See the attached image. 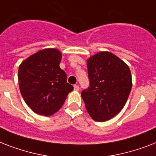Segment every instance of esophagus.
I'll list each match as a JSON object with an SVG mask.
<instances>
[{
	"instance_id": "esophagus-1",
	"label": "esophagus",
	"mask_w": 156,
	"mask_h": 156,
	"mask_svg": "<svg viewBox=\"0 0 156 156\" xmlns=\"http://www.w3.org/2000/svg\"><path fill=\"white\" fill-rule=\"evenodd\" d=\"M73 89H74V90H79V87L78 85H74L73 86Z\"/></svg>"
}]
</instances>
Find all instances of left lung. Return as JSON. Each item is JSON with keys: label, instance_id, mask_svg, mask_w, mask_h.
Here are the masks:
<instances>
[{"label": "left lung", "instance_id": "obj_1", "mask_svg": "<svg viewBox=\"0 0 156 156\" xmlns=\"http://www.w3.org/2000/svg\"><path fill=\"white\" fill-rule=\"evenodd\" d=\"M90 86L82 91L86 108L95 121L104 122L124 108L132 88L129 66L116 55L100 52L87 60Z\"/></svg>", "mask_w": 156, "mask_h": 156}]
</instances>
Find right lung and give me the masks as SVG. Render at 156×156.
<instances>
[{
	"mask_svg": "<svg viewBox=\"0 0 156 156\" xmlns=\"http://www.w3.org/2000/svg\"><path fill=\"white\" fill-rule=\"evenodd\" d=\"M61 52L46 48L23 61L18 69L19 89L26 104L35 113L51 116L63 105L73 90L60 68Z\"/></svg>",
	"mask_w": 156,
	"mask_h": 156,
	"instance_id": "1",
	"label": "right lung"
}]
</instances>
